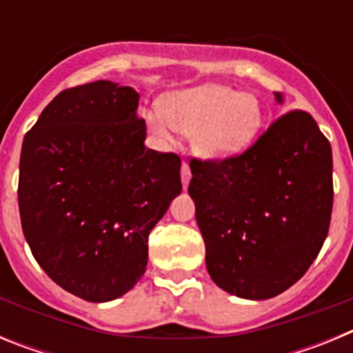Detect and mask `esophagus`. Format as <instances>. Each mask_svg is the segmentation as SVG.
<instances>
[{"label": "esophagus", "mask_w": 353, "mask_h": 353, "mask_svg": "<svg viewBox=\"0 0 353 353\" xmlns=\"http://www.w3.org/2000/svg\"><path fill=\"white\" fill-rule=\"evenodd\" d=\"M180 174H182V185H183V189H185L187 185H189V182H191V168H189V164H185V162H183L182 164V171H180Z\"/></svg>", "instance_id": "obj_1"}]
</instances>
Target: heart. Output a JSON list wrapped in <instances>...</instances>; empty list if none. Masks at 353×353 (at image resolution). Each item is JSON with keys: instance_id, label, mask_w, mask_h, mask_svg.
<instances>
[{"instance_id": "b5f03b06", "label": "heart", "mask_w": 353, "mask_h": 353, "mask_svg": "<svg viewBox=\"0 0 353 353\" xmlns=\"http://www.w3.org/2000/svg\"><path fill=\"white\" fill-rule=\"evenodd\" d=\"M161 111L146 114V125L161 141L173 139V129L191 136L196 154L224 161L242 154L263 125V105L252 93L226 84H201L162 97Z\"/></svg>"}]
</instances>
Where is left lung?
Segmentation results:
<instances>
[{"label":"left lung","mask_w":353,"mask_h":353,"mask_svg":"<svg viewBox=\"0 0 353 353\" xmlns=\"http://www.w3.org/2000/svg\"><path fill=\"white\" fill-rule=\"evenodd\" d=\"M277 104L285 97L274 93ZM189 194L221 290L272 299L301 279L327 239L332 150L313 117L290 111L239 157L192 161Z\"/></svg>","instance_id":"8db88e82"}]
</instances>
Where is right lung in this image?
<instances>
[{"mask_svg":"<svg viewBox=\"0 0 353 353\" xmlns=\"http://www.w3.org/2000/svg\"><path fill=\"white\" fill-rule=\"evenodd\" d=\"M139 93L95 81L56 95L24 136L19 214L37 263L88 302L125 295L182 192L180 159L145 146Z\"/></svg>","mask_w":353,"mask_h":353,"instance_id":"obj_1","label":"right lung"}]
</instances>
